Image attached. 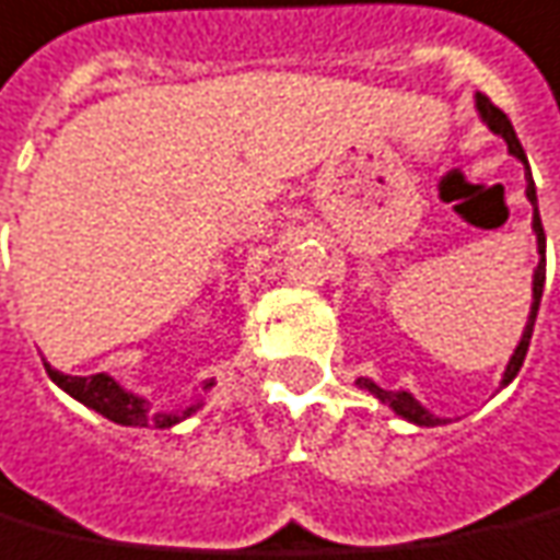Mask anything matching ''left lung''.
Segmentation results:
<instances>
[{"instance_id":"1","label":"left lung","mask_w":560,"mask_h":560,"mask_svg":"<svg viewBox=\"0 0 560 560\" xmlns=\"http://www.w3.org/2000/svg\"><path fill=\"white\" fill-rule=\"evenodd\" d=\"M478 112H480V118L487 121V127H490L492 132H499L501 139L508 142V148H511L513 156H516V160H523V163H525V180H528V186H525V196H528V201L534 205V234H537V252H540V264H537V269H534L532 314H528V323H525L523 341H520V347L513 350L511 362H508V371H504V380H501V385H508L513 376L520 374V368H523L525 353H528V343H532L534 320H537V308H540V296H544L546 234H544V222H540V210H537V189H534L532 168H528V160H525L523 144H520V139H516V130H513L511 118H508V115H504V112H501L499 106H495V103L487 97V94H478ZM359 388H368L371 395L380 397L383 404H388V407L395 409L397 416L407 418V421H412V424H418V428H436V424H442V418H436L433 412H428V409L421 407V404H418L416 397L409 395V392H385V388H380V385L371 383V380H359Z\"/></svg>"}]
</instances>
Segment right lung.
<instances>
[{
  "label": "right lung",
  "instance_id": "add662e5",
  "mask_svg": "<svg viewBox=\"0 0 560 560\" xmlns=\"http://www.w3.org/2000/svg\"><path fill=\"white\" fill-rule=\"evenodd\" d=\"M44 368H47L49 380L61 385L70 397H77L80 404H85L94 412H101V416H106L115 424H124V428H172V424L184 421V418L201 409V404H192V407L180 409V412H160V409L148 407L142 397L124 392L121 385L106 374L68 376L59 374L56 368H49L47 362H44ZM210 385H213V380L205 388H210Z\"/></svg>",
  "mask_w": 560,
  "mask_h": 560
}]
</instances>
